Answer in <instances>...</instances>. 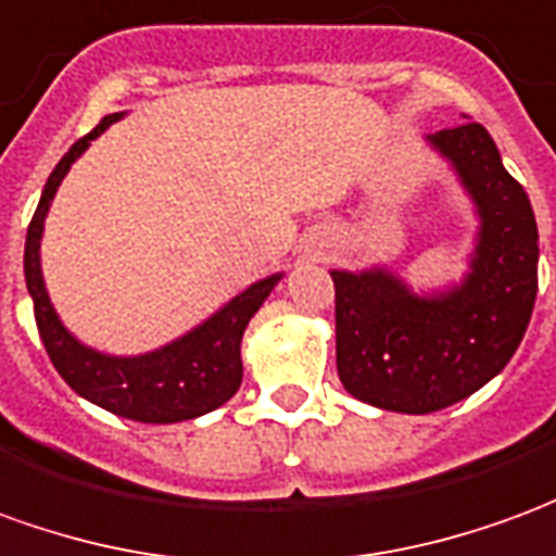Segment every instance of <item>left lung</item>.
I'll use <instances>...</instances> for the list:
<instances>
[{
	"label": "left lung",
	"instance_id": "1",
	"mask_svg": "<svg viewBox=\"0 0 556 556\" xmlns=\"http://www.w3.org/2000/svg\"><path fill=\"white\" fill-rule=\"evenodd\" d=\"M473 206L467 271L413 287L389 266L332 269L334 359L350 395L392 413L443 410L494 380L521 344L539 285L530 197L476 125L428 134Z\"/></svg>",
	"mask_w": 556,
	"mask_h": 556
}]
</instances>
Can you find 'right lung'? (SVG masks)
<instances>
[{
    "label": "right lung",
    "mask_w": 556,
    "mask_h": 556,
    "mask_svg": "<svg viewBox=\"0 0 556 556\" xmlns=\"http://www.w3.org/2000/svg\"><path fill=\"white\" fill-rule=\"evenodd\" d=\"M122 116L125 113L104 116L92 131L71 146L56 164V170L50 173L33 224L26 230V251H23L26 290L33 296L35 323H38V334L45 341L47 356L53 362L59 377L77 395L104 410L116 413L122 419H134V422H188L203 413L218 410L242 386V334L260 305L285 278V271H275V275L254 281L242 293H236L230 302H224L222 308L212 311L206 320L197 323L194 329H188L155 350L134 353V356H116V353H104V350L83 344L80 338L62 323L59 311L50 302L45 271H41V239H45L50 203H53L62 179L68 176L71 164Z\"/></svg>",
    "instance_id": "1"
}]
</instances>
